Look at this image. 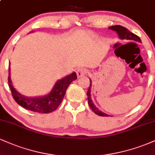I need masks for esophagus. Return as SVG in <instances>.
I'll list each match as a JSON object with an SVG mask.
<instances>
[{
	"label": "esophagus",
	"instance_id": "34e87169",
	"mask_svg": "<svg viewBox=\"0 0 155 155\" xmlns=\"http://www.w3.org/2000/svg\"><path fill=\"white\" fill-rule=\"evenodd\" d=\"M86 74H87L86 69L83 68H78L77 71H76V74H77V76L79 78L81 77V76H84Z\"/></svg>",
	"mask_w": 155,
	"mask_h": 155
}]
</instances>
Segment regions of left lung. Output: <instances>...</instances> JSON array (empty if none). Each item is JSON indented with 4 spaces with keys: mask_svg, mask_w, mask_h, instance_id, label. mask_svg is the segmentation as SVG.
Listing matches in <instances>:
<instances>
[{
    "mask_svg": "<svg viewBox=\"0 0 155 155\" xmlns=\"http://www.w3.org/2000/svg\"><path fill=\"white\" fill-rule=\"evenodd\" d=\"M109 29L116 31L117 33H118L119 37H120L121 39H126V40H131L135 41L141 42V41H140V38L138 35L131 33L130 31H129L128 30H127V28H124V27H122L121 25H114L109 27ZM90 90H91V80H90V84L87 90V95L88 104L89 106H90V107L91 108V109L93 111V112H95V114H96L97 115H99V116L101 117H109L108 115L104 113V112H101V111H99V110L94 106L91 99V95H90Z\"/></svg>",
    "mask_w": 155,
    "mask_h": 155,
    "instance_id": "obj_1",
    "label": "left lung"
}]
</instances>
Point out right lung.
<instances>
[{
    "label": "right lung",
    "mask_w": 155,
    "mask_h": 155,
    "mask_svg": "<svg viewBox=\"0 0 155 155\" xmlns=\"http://www.w3.org/2000/svg\"><path fill=\"white\" fill-rule=\"evenodd\" d=\"M8 71V86L15 101L22 107L38 113L47 114L55 111L61 104L68 87L73 81L77 79L76 73H72L63 79L58 80L50 93L47 95L39 97H28L19 94L13 87L10 79V66Z\"/></svg>",
    "instance_id": "add662e5"
}]
</instances>
